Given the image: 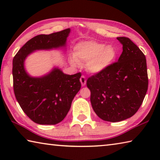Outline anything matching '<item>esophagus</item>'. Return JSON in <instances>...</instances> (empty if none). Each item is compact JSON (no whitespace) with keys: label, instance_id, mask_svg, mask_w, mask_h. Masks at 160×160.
<instances>
[{"label":"esophagus","instance_id":"34e87169","mask_svg":"<svg viewBox=\"0 0 160 160\" xmlns=\"http://www.w3.org/2000/svg\"><path fill=\"white\" fill-rule=\"evenodd\" d=\"M80 82H81V85H82V86H85L86 85V78L85 76H81L80 78Z\"/></svg>","mask_w":160,"mask_h":160}]
</instances>
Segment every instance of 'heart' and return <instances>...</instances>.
I'll use <instances>...</instances> for the list:
<instances>
[{"instance_id": "b5f03b06", "label": "heart", "mask_w": 160, "mask_h": 160, "mask_svg": "<svg viewBox=\"0 0 160 160\" xmlns=\"http://www.w3.org/2000/svg\"><path fill=\"white\" fill-rule=\"evenodd\" d=\"M118 51L113 46L93 40L81 42L74 47L73 57L70 63L74 66L87 64V69L92 73H99L114 63Z\"/></svg>"}]
</instances>
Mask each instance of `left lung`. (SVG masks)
<instances>
[{
    "mask_svg": "<svg viewBox=\"0 0 160 160\" xmlns=\"http://www.w3.org/2000/svg\"><path fill=\"white\" fill-rule=\"evenodd\" d=\"M117 39L123 45L118 61L87 81L94 112L102 120L110 122L133 116L141 106L148 88L144 53L129 38Z\"/></svg>",
    "mask_w": 160,
    "mask_h": 160,
    "instance_id": "obj_1",
    "label": "left lung"
}]
</instances>
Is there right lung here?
Listing matches in <instances>:
<instances>
[{"mask_svg": "<svg viewBox=\"0 0 160 160\" xmlns=\"http://www.w3.org/2000/svg\"><path fill=\"white\" fill-rule=\"evenodd\" d=\"M70 29L40 34L26 43L12 61L13 89L18 102L34 123L55 125L66 117L72 99L81 88V73L67 75L58 68L41 77H32L25 68V61L37 50L65 47Z\"/></svg>", "mask_w": 160, "mask_h": 160, "instance_id": "right-lung-1", "label": "right lung"}]
</instances>
